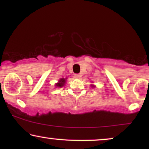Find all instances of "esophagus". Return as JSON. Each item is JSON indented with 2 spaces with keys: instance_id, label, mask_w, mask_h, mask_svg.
Here are the masks:
<instances>
[{
  "instance_id": "esophagus-1",
  "label": "esophagus",
  "mask_w": 149,
  "mask_h": 149,
  "mask_svg": "<svg viewBox=\"0 0 149 149\" xmlns=\"http://www.w3.org/2000/svg\"><path fill=\"white\" fill-rule=\"evenodd\" d=\"M74 77H75V78H80V74H74Z\"/></svg>"
}]
</instances>
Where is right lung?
<instances>
[{
    "instance_id": "add662e5",
    "label": "right lung",
    "mask_w": 149,
    "mask_h": 149,
    "mask_svg": "<svg viewBox=\"0 0 149 149\" xmlns=\"http://www.w3.org/2000/svg\"><path fill=\"white\" fill-rule=\"evenodd\" d=\"M64 83H66V80H65L64 79H61L60 80V81H59V83H57L56 84V85L58 87H62L63 85H64Z\"/></svg>"
}]
</instances>
